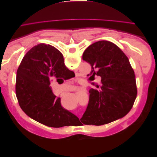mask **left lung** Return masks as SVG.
I'll return each mask as SVG.
<instances>
[{
    "label": "left lung",
    "instance_id": "1",
    "mask_svg": "<svg viewBox=\"0 0 157 157\" xmlns=\"http://www.w3.org/2000/svg\"><path fill=\"white\" fill-rule=\"evenodd\" d=\"M82 59L91 65L88 75L99 76L101 84L89 90L88 104L80 121L100 126L124 117L137 96L134 71L127 56L113 42L100 40L85 50Z\"/></svg>",
    "mask_w": 157,
    "mask_h": 157
}]
</instances>
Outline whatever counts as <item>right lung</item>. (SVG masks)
Wrapping results in <instances>:
<instances>
[{
    "mask_svg": "<svg viewBox=\"0 0 157 157\" xmlns=\"http://www.w3.org/2000/svg\"><path fill=\"white\" fill-rule=\"evenodd\" d=\"M73 71L64 64L59 50L49 44H39L23 57L16 75V94L19 105L27 115L45 126H71L79 118L64 109L61 98L52 92V79H69Z\"/></svg>",
    "mask_w": 157,
    "mask_h": 157,
    "instance_id": "obj_1",
    "label": "right lung"
}]
</instances>
